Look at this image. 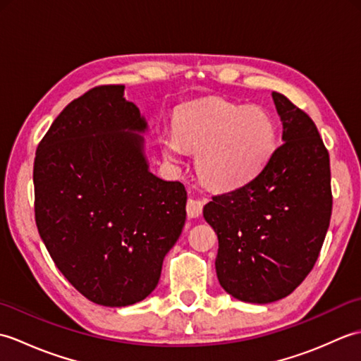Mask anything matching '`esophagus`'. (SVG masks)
Masks as SVG:
<instances>
[{
	"label": "esophagus",
	"mask_w": 361,
	"mask_h": 361,
	"mask_svg": "<svg viewBox=\"0 0 361 361\" xmlns=\"http://www.w3.org/2000/svg\"><path fill=\"white\" fill-rule=\"evenodd\" d=\"M203 211V202L200 200H192V198H189L188 203H186V212H188V217L189 219H195L202 214Z\"/></svg>",
	"instance_id": "obj_1"
}]
</instances>
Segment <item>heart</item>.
<instances>
[{
  "instance_id": "1",
  "label": "heart",
  "mask_w": 361,
  "mask_h": 361,
  "mask_svg": "<svg viewBox=\"0 0 361 361\" xmlns=\"http://www.w3.org/2000/svg\"><path fill=\"white\" fill-rule=\"evenodd\" d=\"M159 144L173 163L185 149L197 152L195 167L206 185L231 189L255 178L265 167L276 149V126L257 105L198 99L176 110L173 132L161 133Z\"/></svg>"
}]
</instances>
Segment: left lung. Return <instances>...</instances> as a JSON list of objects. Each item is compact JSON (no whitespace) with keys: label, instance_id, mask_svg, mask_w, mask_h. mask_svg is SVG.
<instances>
[{"label":"left lung","instance_id":"1","mask_svg":"<svg viewBox=\"0 0 361 361\" xmlns=\"http://www.w3.org/2000/svg\"><path fill=\"white\" fill-rule=\"evenodd\" d=\"M271 96L283 142L247 185L203 208L219 237L220 286L255 304L286 298L305 279L332 216L331 163L315 122L283 94Z\"/></svg>","mask_w":361,"mask_h":361}]
</instances>
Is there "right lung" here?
I'll list each match as a JSON object with an SVG mask.
<instances>
[{"instance_id":"1","label":"right lung","mask_w":361,"mask_h":361,"mask_svg":"<svg viewBox=\"0 0 361 361\" xmlns=\"http://www.w3.org/2000/svg\"><path fill=\"white\" fill-rule=\"evenodd\" d=\"M147 122L124 85L74 99L35 152V224L68 282L90 301L126 307L158 286L186 220V189L149 171Z\"/></svg>"}]
</instances>
